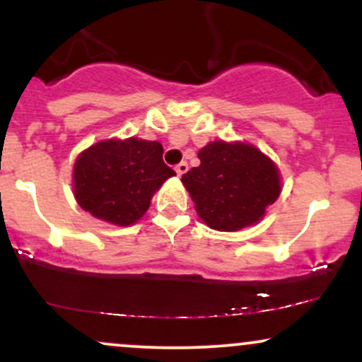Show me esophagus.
I'll return each mask as SVG.
<instances>
[{
	"label": "esophagus",
	"mask_w": 362,
	"mask_h": 362,
	"mask_svg": "<svg viewBox=\"0 0 362 362\" xmlns=\"http://www.w3.org/2000/svg\"><path fill=\"white\" fill-rule=\"evenodd\" d=\"M187 170H189V165H187V161H182V163H178L175 167V172L178 177H182L184 173H187Z\"/></svg>",
	"instance_id": "1"
}]
</instances>
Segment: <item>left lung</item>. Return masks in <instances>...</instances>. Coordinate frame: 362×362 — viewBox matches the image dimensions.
I'll return each mask as SVG.
<instances>
[{"label":"left lung","instance_id":"8db88e82","mask_svg":"<svg viewBox=\"0 0 362 362\" xmlns=\"http://www.w3.org/2000/svg\"><path fill=\"white\" fill-rule=\"evenodd\" d=\"M201 165L182 175L199 218L218 231L257 224L281 194V173L267 155L242 141H211Z\"/></svg>","mask_w":362,"mask_h":362}]
</instances>
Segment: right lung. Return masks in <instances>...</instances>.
<instances>
[{
    "label": "right lung",
    "instance_id": "obj_1",
    "mask_svg": "<svg viewBox=\"0 0 362 362\" xmlns=\"http://www.w3.org/2000/svg\"><path fill=\"white\" fill-rule=\"evenodd\" d=\"M173 175L158 141L112 138L78 155L73 192L81 209L93 218L131 226L143 218L156 190Z\"/></svg>",
    "mask_w": 362,
    "mask_h": 362
}]
</instances>
